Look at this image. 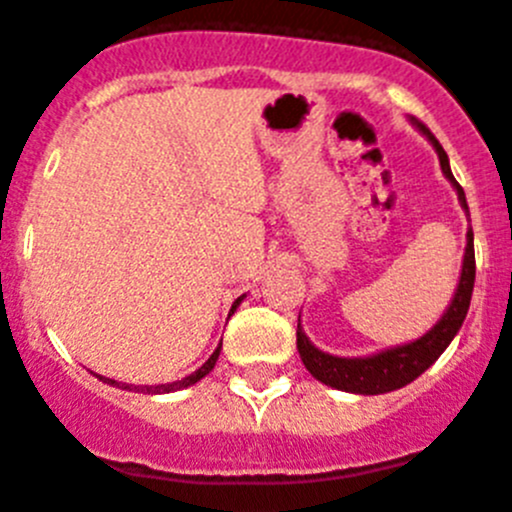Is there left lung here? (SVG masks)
<instances>
[{"mask_svg":"<svg viewBox=\"0 0 512 512\" xmlns=\"http://www.w3.org/2000/svg\"><path fill=\"white\" fill-rule=\"evenodd\" d=\"M418 130L433 142L435 152L440 157V167H443L445 177L453 182V187L458 190V200L463 205V210L468 212V202H465L463 187L455 182L453 172H450L448 155H445L443 145L435 140L433 132L425 127L423 122H418ZM470 217V215H468ZM473 285H475V250H473V230H468V247H465V260H463V272H460L458 290H455L453 302H450L448 312L443 315V320L423 335L420 340L410 342V345L393 347V350H385L380 355L370 357H335L325 355V352L317 350L307 335L302 332L300 322H297V350H300L302 362H305L307 370L312 372V377H317L320 382L330 385V388L345 390V393H360V395H380L390 393V390H398L408 382H413L415 377L423 375L440 355H443L445 347L450 345V340L455 337V332L463 325L465 315H468L470 297H473Z\"/></svg>","mask_w":512,"mask_h":512,"instance_id":"1","label":"left lung"}]
</instances>
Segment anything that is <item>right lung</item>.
I'll return each instance as SVG.
<instances>
[{
  "label": "right lung",
  "instance_id": "add662e5",
  "mask_svg": "<svg viewBox=\"0 0 512 512\" xmlns=\"http://www.w3.org/2000/svg\"><path fill=\"white\" fill-rule=\"evenodd\" d=\"M237 305H240V300H237L235 305H232V310H235ZM220 347H222V342H220ZM220 347H217V350L212 352V357L205 362V365L200 367V370L192 372V375H187V377H182V380L170 382V385H145V388H142V385H124V390H142V393H155L157 395V393H175V390L190 388V385H195L197 380H202V377H205L207 372H210L212 367H215L217 357H220ZM99 380H104V382H107V385H117V382L109 380V377H102V375H99Z\"/></svg>",
  "mask_w": 512,
  "mask_h": 512
}]
</instances>
